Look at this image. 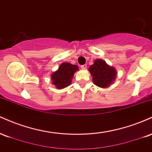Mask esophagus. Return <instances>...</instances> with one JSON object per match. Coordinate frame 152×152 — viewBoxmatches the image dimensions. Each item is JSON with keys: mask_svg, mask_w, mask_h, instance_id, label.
<instances>
[{"mask_svg": "<svg viewBox=\"0 0 152 152\" xmlns=\"http://www.w3.org/2000/svg\"><path fill=\"white\" fill-rule=\"evenodd\" d=\"M81 67L82 69H86L87 68V66L86 65V64H84V65H82Z\"/></svg>", "mask_w": 152, "mask_h": 152, "instance_id": "34e87169", "label": "esophagus"}]
</instances>
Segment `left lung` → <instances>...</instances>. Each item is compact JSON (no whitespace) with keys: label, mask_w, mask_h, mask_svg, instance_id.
<instances>
[{"label":"left lung","mask_w":152,"mask_h":152,"mask_svg":"<svg viewBox=\"0 0 152 152\" xmlns=\"http://www.w3.org/2000/svg\"><path fill=\"white\" fill-rule=\"evenodd\" d=\"M94 83L101 88L109 87L115 81L116 77V69L110 66L102 59L94 61L93 65L88 69Z\"/></svg>","instance_id":"1"}]
</instances>
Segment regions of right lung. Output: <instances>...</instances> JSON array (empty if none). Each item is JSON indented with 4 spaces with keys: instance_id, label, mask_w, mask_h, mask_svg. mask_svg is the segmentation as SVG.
I'll list each match as a JSON object with an SVG mask.
<instances>
[{
    "instance_id": "1",
    "label": "right lung",
    "mask_w": 152,
    "mask_h": 152,
    "mask_svg": "<svg viewBox=\"0 0 152 152\" xmlns=\"http://www.w3.org/2000/svg\"><path fill=\"white\" fill-rule=\"evenodd\" d=\"M78 70V66L73 65L70 63H63L59 66L58 70L50 76L52 83L55 85L57 89L69 86L71 83L74 73Z\"/></svg>"
}]
</instances>
